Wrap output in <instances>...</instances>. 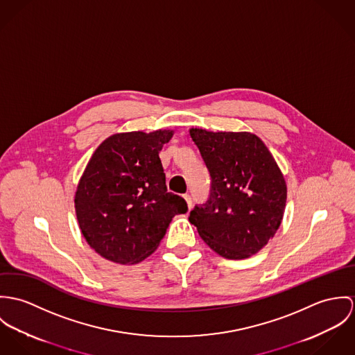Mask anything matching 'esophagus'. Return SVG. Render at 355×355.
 I'll list each match as a JSON object with an SVG mask.
<instances>
[{
	"instance_id": "obj_1",
	"label": "esophagus",
	"mask_w": 355,
	"mask_h": 355,
	"mask_svg": "<svg viewBox=\"0 0 355 355\" xmlns=\"http://www.w3.org/2000/svg\"><path fill=\"white\" fill-rule=\"evenodd\" d=\"M184 198L187 200V204H188V208L191 209L192 208V205H193V201H192V197L189 196V195H185Z\"/></svg>"
}]
</instances>
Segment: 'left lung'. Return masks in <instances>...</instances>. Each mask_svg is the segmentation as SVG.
<instances>
[{
    "mask_svg": "<svg viewBox=\"0 0 355 355\" xmlns=\"http://www.w3.org/2000/svg\"><path fill=\"white\" fill-rule=\"evenodd\" d=\"M189 133L211 175L209 197L191 211L189 222L222 257L248 259L280 226L287 197L283 174L253 133L197 128Z\"/></svg>",
    "mask_w": 355,
    "mask_h": 355,
    "instance_id": "1",
    "label": "left lung"
}]
</instances>
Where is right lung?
<instances>
[{
    "label": "right lung",
    "mask_w": 355,
    "mask_h": 355,
    "mask_svg": "<svg viewBox=\"0 0 355 355\" xmlns=\"http://www.w3.org/2000/svg\"><path fill=\"white\" fill-rule=\"evenodd\" d=\"M173 130L126 132L107 137L80 178L75 208L81 234L102 257L137 264L155 252L187 201L167 191L159 159Z\"/></svg>",
    "instance_id": "1"
}]
</instances>
